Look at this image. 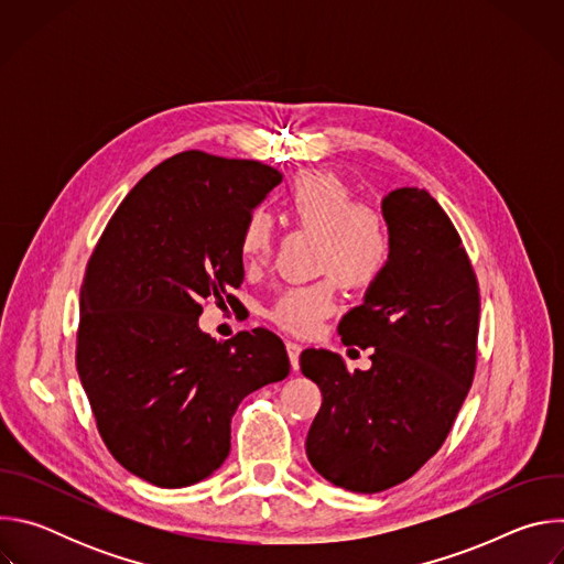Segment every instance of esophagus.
<instances>
[{
    "label": "esophagus",
    "mask_w": 564,
    "mask_h": 564,
    "mask_svg": "<svg viewBox=\"0 0 564 564\" xmlns=\"http://www.w3.org/2000/svg\"><path fill=\"white\" fill-rule=\"evenodd\" d=\"M288 348V355H290V364H292V370H299V355H301V346L296 341H288L285 344Z\"/></svg>",
    "instance_id": "34e87169"
}]
</instances>
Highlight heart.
<instances>
[{"label":"heart","mask_w":564,"mask_h":564,"mask_svg":"<svg viewBox=\"0 0 564 564\" xmlns=\"http://www.w3.org/2000/svg\"><path fill=\"white\" fill-rule=\"evenodd\" d=\"M290 218L318 234V268L335 272L344 283L368 285L383 270L390 254V236L383 216L355 203L346 181L330 172L299 174L285 196ZM272 223L263 212H252L240 229V257L246 265L257 268L270 254ZM335 307L330 283L285 288L272 303L270 316L294 335L314 333Z\"/></svg>","instance_id":"obj_1"}]
</instances>
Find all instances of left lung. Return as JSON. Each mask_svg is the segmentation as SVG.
Returning a JSON list of instances; mask_svg holds the SVG:
<instances>
[{"label": "left lung", "instance_id": "obj_1", "mask_svg": "<svg viewBox=\"0 0 564 564\" xmlns=\"http://www.w3.org/2000/svg\"><path fill=\"white\" fill-rule=\"evenodd\" d=\"M390 236L383 270L339 321L344 344L375 348L348 372L330 350L301 352L324 401L307 431L312 468L352 494L409 479L444 444L475 372L479 292L440 203L417 187L381 200Z\"/></svg>", "mask_w": 564, "mask_h": 564}]
</instances>
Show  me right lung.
Listing matches in <instances>:
<instances>
[{
	"label": "right lung",
	"mask_w": 564,
	"mask_h": 564,
	"mask_svg": "<svg viewBox=\"0 0 564 564\" xmlns=\"http://www.w3.org/2000/svg\"><path fill=\"white\" fill-rule=\"evenodd\" d=\"M281 181L257 160L178 153L129 192L89 261L77 375L107 448L149 485L218 470L240 401L290 375L272 330L216 341L198 326L205 299L243 283L240 229Z\"/></svg>",
	"instance_id": "add662e5"
}]
</instances>
